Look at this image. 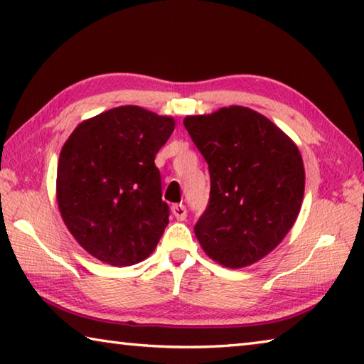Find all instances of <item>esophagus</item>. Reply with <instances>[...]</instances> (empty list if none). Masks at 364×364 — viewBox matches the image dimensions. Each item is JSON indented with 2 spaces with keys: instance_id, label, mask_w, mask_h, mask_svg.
I'll return each instance as SVG.
<instances>
[{
  "instance_id": "1",
  "label": "esophagus",
  "mask_w": 364,
  "mask_h": 364,
  "mask_svg": "<svg viewBox=\"0 0 364 364\" xmlns=\"http://www.w3.org/2000/svg\"><path fill=\"white\" fill-rule=\"evenodd\" d=\"M172 213H173V216L178 220H184V219H186V216H188V210H186V206H184L183 203H175L172 206Z\"/></svg>"
}]
</instances>
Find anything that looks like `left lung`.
<instances>
[{"mask_svg":"<svg viewBox=\"0 0 364 364\" xmlns=\"http://www.w3.org/2000/svg\"><path fill=\"white\" fill-rule=\"evenodd\" d=\"M210 170L208 206L194 227L203 251L227 268L265 257L295 224L304 196L298 146L267 117L223 107L184 118Z\"/></svg>","mask_w":364,"mask_h":364,"instance_id":"1","label":"left lung"}]
</instances>
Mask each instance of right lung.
<instances>
[{
	"label": "right lung",
	"mask_w": 364,
	"mask_h": 364,
	"mask_svg": "<svg viewBox=\"0 0 364 364\" xmlns=\"http://www.w3.org/2000/svg\"><path fill=\"white\" fill-rule=\"evenodd\" d=\"M173 129L172 117L123 105L69 135L60 153L56 200L69 232L92 257L129 267L158 246L170 213L154 158Z\"/></svg>",
	"instance_id": "1"
}]
</instances>
